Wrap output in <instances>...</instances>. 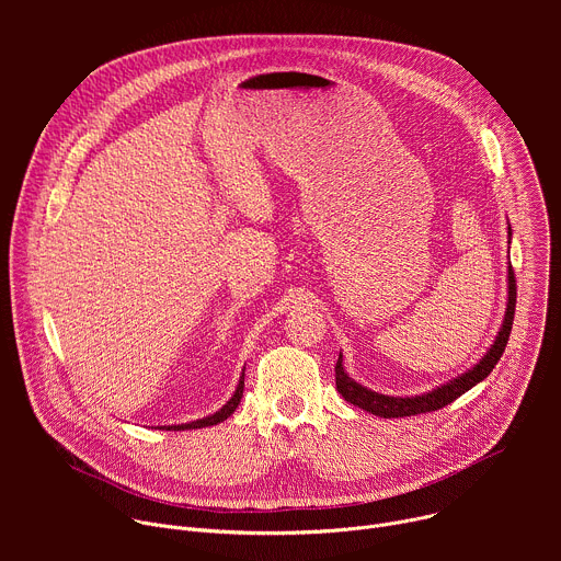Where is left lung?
Masks as SVG:
<instances>
[{
  "instance_id": "1",
  "label": "left lung",
  "mask_w": 561,
  "mask_h": 561,
  "mask_svg": "<svg viewBox=\"0 0 561 561\" xmlns=\"http://www.w3.org/2000/svg\"><path fill=\"white\" fill-rule=\"evenodd\" d=\"M508 237H511V226H508ZM515 304H517V284H515V271L511 266L508 268V306H506V317H504V324H502V331H500L495 344L491 346V351L482 359H479V364H474L468 373L450 379L448 383H444V386H439L431 392L415 394V397H388V394H379L375 390H368L344 373L342 355L335 364L337 390L342 392L346 402H351L353 407H359L366 413H373V415L386 417V420H390V417H411V415H420V413L439 411V409L448 407L450 402H455L459 394L470 390L474 383H479L491 375V370L495 368V364L500 362V357H502V353L508 344L513 319H515Z\"/></svg>"
}]
</instances>
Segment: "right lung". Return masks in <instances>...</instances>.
<instances>
[{
	"label": "right lung",
	"instance_id": "1",
	"mask_svg": "<svg viewBox=\"0 0 561 561\" xmlns=\"http://www.w3.org/2000/svg\"><path fill=\"white\" fill-rule=\"evenodd\" d=\"M242 394H244V375H242V379H239L237 390H234V394L228 399L226 407H221L215 415H208V417L197 420V422H191V424H180V426H169V428L164 426V428H167V431H191V428H206V426H215V424H219V422L228 420V417L234 413V409L239 407V399H242Z\"/></svg>",
	"mask_w": 561,
	"mask_h": 561
}]
</instances>
